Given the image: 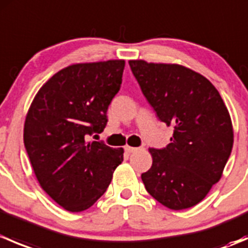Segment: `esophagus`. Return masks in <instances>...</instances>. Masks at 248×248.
Wrapping results in <instances>:
<instances>
[{
	"label": "esophagus",
	"mask_w": 248,
	"mask_h": 248,
	"mask_svg": "<svg viewBox=\"0 0 248 248\" xmlns=\"http://www.w3.org/2000/svg\"><path fill=\"white\" fill-rule=\"evenodd\" d=\"M124 150H126V152H128V154H133V152H137L138 151V147H132V146H128L127 145L126 147H124Z\"/></svg>",
	"instance_id": "obj_1"
}]
</instances>
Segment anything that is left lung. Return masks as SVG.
Returning <instances> with one entry per match:
<instances>
[{"instance_id": "left-lung-1", "label": "left lung", "mask_w": 248, "mask_h": 248, "mask_svg": "<svg viewBox=\"0 0 248 248\" xmlns=\"http://www.w3.org/2000/svg\"><path fill=\"white\" fill-rule=\"evenodd\" d=\"M129 66L158 119L174 128L168 146L149 149L145 188L168 209L194 206L219 181L231 156L228 109L216 87L193 69L144 60H131Z\"/></svg>"}]
</instances>
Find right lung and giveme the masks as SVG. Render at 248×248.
Listing matches in <instances>:
<instances>
[{
	"instance_id": "add662e5",
	"label": "right lung",
	"mask_w": 248,
	"mask_h": 248,
	"mask_svg": "<svg viewBox=\"0 0 248 248\" xmlns=\"http://www.w3.org/2000/svg\"><path fill=\"white\" fill-rule=\"evenodd\" d=\"M124 68V60L62 68L39 89L27 111L24 144L32 169L47 196L67 211L91 207L124 161L122 147L86 140L106 128Z\"/></svg>"
}]
</instances>
